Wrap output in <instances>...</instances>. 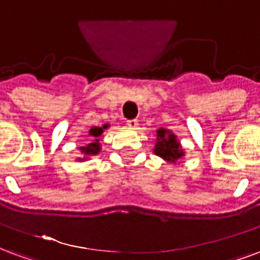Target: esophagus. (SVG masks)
Masks as SVG:
<instances>
[{"mask_svg": "<svg viewBox=\"0 0 260 260\" xmlns=\"http://www.w3.org/2000/svg\"><path fill=\"white\" fill-rule=\"evenodd\" d=\"M126 125H128L129 128H132V129H136V128H138V125H139V122H138V120H128L126 121Z\"/></svg>", "mask_w": 260, "mask_h": 260, "instance_id": "34e87169", "label": "esophagus"}]
</instances>
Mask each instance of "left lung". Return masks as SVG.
<instances>
[{"mask_svg": "<svg viewBox=\"0 0 260 260\" xmlns=\"http://www.w3.org/2000/svg\"><path fill=\"white\" fill-rule=\"evenodd\" d=\"M154 153L172 162L183 155V151L180 150V146L176 142V136L174 134H169L167 129L157 131V145L154 147Z\"/></svg>", "mask_w": 260, "mask_h": 260, "instance_id": "left-lung-1", "label": "left lung"}]
</instances>
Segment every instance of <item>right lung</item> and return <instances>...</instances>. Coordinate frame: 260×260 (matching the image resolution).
Returning a JSON list of instances; mask_svg holds the SVG:
<instances>
[{
    "label": "right lung",
    "instance_id": "1",
    "mask_svg": "<svg viewBox=\"0 0 260 260\" xmlns=\"http://www.w3.org/2000/svg\"><path fill=\"white\" fill-rule=\"evenodd\" d=\"M107 128V125H103L102 128H98V126H95V128H92L91 131H89V135H91V140H93V143H88L86 146H84V147H81L82 153L86 155H95L99 153V150H101V143H99V136L103 134V129H106Z\"/></svg>",
    "mask_w": 260,
    "mask_h": 260
}]
</instances>
